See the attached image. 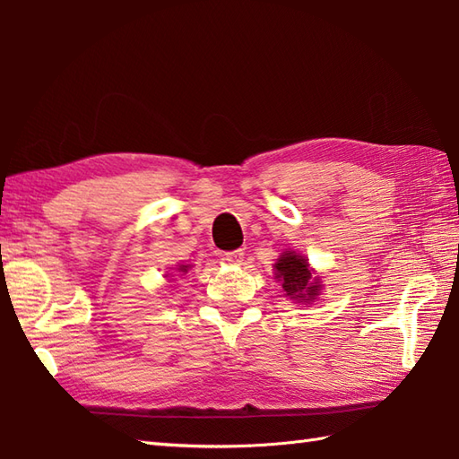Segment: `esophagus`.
Listing matches in <instances>:
<instances>
[{"mask_svg": "<svg viewBox=\"0 0 459 459\" xmlns=\"http://www.w3.org/2000/svg\"><path fill=\"white\" fill-rule=\"evenodd\" d=\"M223 259H226L230 264H241L243 263V251L241 249L228 251L226 255H223Z\"/></svg>", "mask_w": 459, "mask_h": 459, "instance_id": "1", "label": "esophagus"}]
</instances>
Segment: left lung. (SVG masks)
I'll return each instance as SVG.
<instances>
[{
	"label": "left lung",
	"mask_w": 459,
	"mask_h": 459,
	"mask_svg": "<svg viewBox=\"0 0 459 459\" xmlns=\"http://www.w3.org/2000/svg\"><path fill=\"white\" fill-rule=\"evenodd\" d=\"M274 267V279L281 282L284 297L294 304H312L324 289L322 279L310 267L308 259L297 251H282Z\"/></svg>",
	"instance_id": "8db88e82"
}]
</instances>
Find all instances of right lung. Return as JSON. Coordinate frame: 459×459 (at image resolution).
<instances>
[{
	"label": "right lung",
	"mask_w": 459,
	"mask_h": 459,
	"mask_svg": "<svg viewBox=\"0 0 459 459\" xmlns=\"http://www.w3.org/2000/svg\"><path fill=\"white\" fill-rule=\"evenodd\" d=\"M192 269V264H188V263H178L177 264V267H175V273H182V274H186L188 271ZM167 277H175V274H172V273H167Z\"/></svg>",
	"instance_id": "obj_1"
}]
</instances>
